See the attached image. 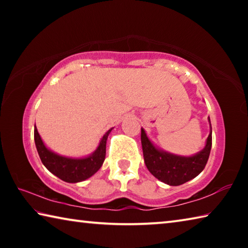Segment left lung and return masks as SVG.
Here are the masks:
<instances>
[{"label":"left lung","instance_id":"left-lung-1","mask_svg":"<svg viewBox=\"0 0 248 248\" xmlns=\"http://www.w3.org/2000/svg\"><path fill=\"white\" fill-rule=\"evenodd\" d=\"M141 143L144 163L150 173L167 185L179 186L203 170L212 146V129L210 130L204 149L190 157L177 156L157 150L151 143L143 129H141Z\"/></svg>","mask_w":248,"mask_h":248}]
</instances>
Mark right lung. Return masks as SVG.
<instances>
[{"instance_id": "add662e5", "label": "right lung", "mask_w": 248, "mask_h": 248, "mask_svg": "<svg viewBox=\"0 0 248 248\" xmlns=\"http://www.w3.org/2000/svg\"><path fill=\"white\" fill-rule=\"evenodd\" d=\"M111 130L112 129L108 130L104 134L97 150L91 156L85 158H69L51 152L45 146L38 131H37L36 125L33 136H35V143L39 157L43 164L47 167V170L66 183H78L90 178L102 167L105 156H106L107 138Z\"/></svg>"}]
</instances>
